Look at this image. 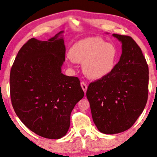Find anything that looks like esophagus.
I'll return each mask as SVG.
<instances>
[{"label": "esophagus", "mask_w": 157, "mask_h": 157, "mask_svg": "<svg viewBox=\"0 0 157 157\" xmlns=\"http://www.w3.org/2000/svg\"><path fill=\"white\" fill-rule=\"evenodd\" d=\"M80 85H81V87H82V89L83 90V91H84V93H86L87 88H88V86H87L86 82H82L80 83Z\"/></svg>", "instance_id": "34e87169"}]
</instances>
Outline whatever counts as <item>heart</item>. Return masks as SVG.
Returning a JSON list of instances; mask_svg holds the SVG:
<instances>
[{
    "mask_svg": "<svg viewBox=\"0 0 157 157\" xmlns=\"http://www.w3.org/2000/svg\"><path fill=\"white\" fill-rule=\"evenodd\" d=\"M69 66L82 64L84 74L91 80H100L114 70L118 51L114 44L100 37H88L74 43L69 51Z\"/></svg>",
    "mask_w": 157,
    "mask_h": 157,
    "instance_id": "obj_1",
    "label": "heart"
}]
</instances>
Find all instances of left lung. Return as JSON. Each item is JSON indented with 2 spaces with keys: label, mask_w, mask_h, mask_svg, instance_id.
Here are the masks:
<instances>
[{
  "label": "left lung",
  "mask_w": 157,
  "mask_h": 157,
  "mask_svg": "<svg viewBox=\"0 0 157 157\" xmlns=\"http://www.w3.org/2000/svg\"><path fill=\"white\" fill-rule=\"evenodd\" d=\"M122 43L114 70L91 82L86 96L94 124L101 132L117 134L133 125L146 106L148 68L141 49L131 37L113 34Z\"/></svg>",
  "instance_id": "left-lung-1"
}]
</instances>
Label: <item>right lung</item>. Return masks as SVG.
Segmentation results:
<instances>
[{"label": "right lung", "mask_w": 157, "mask_h": 157, "mask_svg": "<svg viewBox=\"0 0 157 157\" xmlns=\"http://www.w3.org/2000/svg\"><path fill=\"white\" fill-rule=\"evenodd\" d=\"M64 31L47 41L29 40L18 52L10 74L13 109L31 131L49 139L67 134L70 114L84 96L77 77L61 72Z\"/></svg>", "instance_id": "right-lung-1"}]
</instances>
